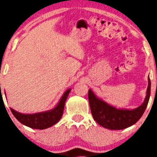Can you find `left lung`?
Instances as JSON below:
<instances>
[{
  "instance_id": "left-lung-1",
  "label": "left lung",
  "mask_w": 157,
  "mask_h": 157,
  "mask_svg": "<svg viewBox=\"0 0 157 157\" xmlns=\"http://www.w3.org/2000/svg\"><path fill=\"white\" fill-rule=\"evenodd\" d=\"M148 82L146 96L143 103L134 109H117L98 98L90 89L88 94L89 102L94 120L101 127L109 130H123L135 124L141 119L149 103L151 92L149 76Z\"/></svg>"
}]
</instances>
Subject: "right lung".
Masks as SVG:
<instances>
[{
    "mask_svg": "<svg viewBox=\"0 0 157 157\" xmlns=\"http://www.w3.org/2000/svg\"><path fill=\"white\" fill-rule=\"evenodd\" d=\"M70 91L71 89L67 90L60 98L57 105L50 110L37 112L34 114L21 113V112L14 110L12 108H10V110L13 116L16 118V120L23 125L33 129L44 130V129L48 128L55 125L61 119L63 113L65 102Z\"/></svg>",
    "mask_w": 157,
    "mask_h": 157,
    "instance_id": "add662e5",
    "label": "right lung"
}]
</instances>
